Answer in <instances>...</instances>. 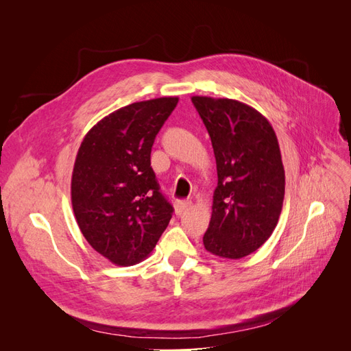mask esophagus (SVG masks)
I'll list each match as a JSON object with an SVG mask.
<instances>
[{"label": "esophagus", "mask_w": 351, "mask_h": 351, "mask_svg": "<svg viewBox=\"0 0 351 351\" xmlns=\"http://www.w3.org/2000/svg\"><path fill=\"white\" fill-rule=\"evenodd\" d=\"M190 206H192V202L190 200H177L176 202V212L180 215V214H183V212L189 210Z\"/></svg>", "instance_id": "1"}]
</instances>
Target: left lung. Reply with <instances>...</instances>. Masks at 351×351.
<instances>
[{"label": "left lung", "instance_id": "8db88e82", "mask_svg": "<svg viewBox=\"0 0 351 351\" xmlns=\"http://www.w3.org/2000/svg\"><path fill=\"white\" fill-rule=\"evenodd\" d=\"M192 102L209 133L218 174L205 249L241 259L271 237L281 214L285 174L277 134L240 101L192 97Z\"/></svg>", "mask_w": 351, "mask_h": 351}]
</instances>
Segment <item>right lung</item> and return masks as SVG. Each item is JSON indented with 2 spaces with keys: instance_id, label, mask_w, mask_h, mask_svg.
Wrapping results in <instances>:
<instances>
[{
  "instance_id": "obj_1",
  "label": "right lung",
  "mask_w": 351,
  "mask_h": 351,
  "mask_svg": "<svg viewBox=\"0 0 351 351\" xmlns=\"http://www.w3.org/2000/svg\"><path fill=\"white\" fill-rule=\"evenodd\" d=\"M177 97L134 102L95 124L79 147L71 205L83 237L119 267L149 254L173 217L151 167L155 137Z\"/></svg>"
}]
</instances>
